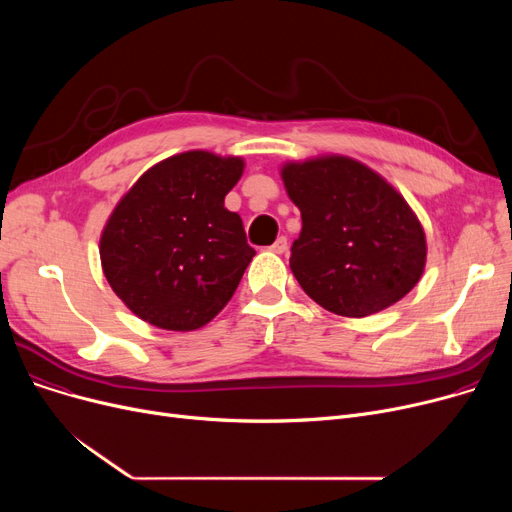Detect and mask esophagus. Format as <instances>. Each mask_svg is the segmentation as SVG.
Wrapping results in <instances>:
<instances>
[{
    "mask_svg": "<svg viewBox=\"0 0 512 512\" xmlns=\"http://www.w3.org/2000/svg\"><path fill=\"white\" fill-rule=\"evenodd\" d=\"M274 253H286V249H288V240H286V236H280L276 242H274V245L270 247Z\"/></svg>",
    "mask_w": 512,
    "mask_h": 512,
    "instance_id": "esophagus-1",
    "label": "esophagus"
}]
</instances>
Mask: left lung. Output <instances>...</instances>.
I'll use <instances>...</instances> for the list:
<instances>
[{
  "label": "left lung",
  "mask_w": 512,
  "mask_h": 512,
  "mask_svg": "<svg viewBox=\"0 0 512 512\" xmlns=\"http://www.w3.org/2000/svg\"><path fill=\"white\" fill-rule=\"evenodd\" d=\"M282 180L303 218L290 270L315 303L365 317L411 292L425 267V234L382 176L332 155L288 164Z\"/></svg>",
  "instance_id": "8db88e82"
}]
</instances>
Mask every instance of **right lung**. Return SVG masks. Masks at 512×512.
Wrapping results in <instances>:
<instances>
[{"label":"right lung","mask_w":512,"mask_h":512,"mask_svg":"<svg viewBox=\"0 0 512 512\" xmlns=\"http://www.w3.org/2000/svg\"><path fill=\"white\" fill-rule=\"evenodd\" d=\"M242 159L186 151L147 170L101 234L112 290L147 324L188 332L218 315L255 251L224 197Z\"/></svg>","instance_id":"1"}]
</instances>
